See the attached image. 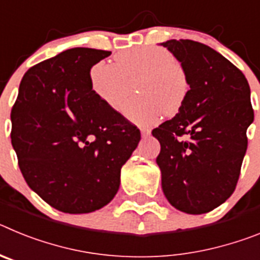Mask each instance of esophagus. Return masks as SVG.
<instances>
[{"instance_id": "34e87169", "label": "esophagus", "mask_w": 260, "mask_h": 260, "mask_svg": "<svg viewBox=\"0 0 260 260\" xmlns=\"http://www.w3.org/2000/svg\"><path fill=\"white\" fill-rule=\"evenodd\" d=\"M141 134H142V137H143V138H147V137H148V135H150L151 134V132H150V130H148V128H141Z\"/></svg>"}]
</instances>
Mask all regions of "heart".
<instances>
[{"label": "heart", "mask_w": 260, "mask_h": 260, "mask_svg": "<svg viewBox=\"0 0 260 260\" xmlns=\"http://www.w3.org/2000/svg\"><path fill=\"white\" fill-rule=\"evenodd\" d=\"M89 78L93 92L113 110L121 109L135 84L138 96L125 105L123 114L142 126L155 125L165 113L176 114L189 93L185 69L164 48H134L118 54L114 63L98 62Z\"/></svg>", "instance_id": "b5f03b06"}]
</instances>
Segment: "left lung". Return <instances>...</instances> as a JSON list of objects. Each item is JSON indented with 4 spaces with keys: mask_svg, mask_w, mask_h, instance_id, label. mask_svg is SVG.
Returning <instances> with one entry per match:
<instances>
[{
    "mask_svg": "<svg viewBox=\"0 0 260 260\" xmlns=\"http://www.w3.org/2000/svg\"><path fill=\"white\" fill-rule=\"evenodd\" d=\"M161 45L181 62L190 86L178 113L152 130L161 146V187L174 208L201 215L236 189L254 121L250 87L242 71L208 45L174 39Z\"/></svg>",
    "mask_w": 260,
    "mask_h": 260,
    "instance_id": "1",
    "label": "left lung"
}]
</instances>
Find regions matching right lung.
Here are the masks:
<instances>
[{"instance_id": "obj_1", "label": "right lung", "mask_w": 260, "mask_h": 260, "mask_svg": "<svg viewBox=\"0 0 260 260\" xmlns=\"http://www.w3.org/2000/svg\"><path fill=\"white\" fill-rule=\"evenodd\" d=\"M110 52L73 48L27 71L11 109V144L27 185L53 208L88 213L107 206L141 132L91 87Z\"/></svg>"}]
</instances>
